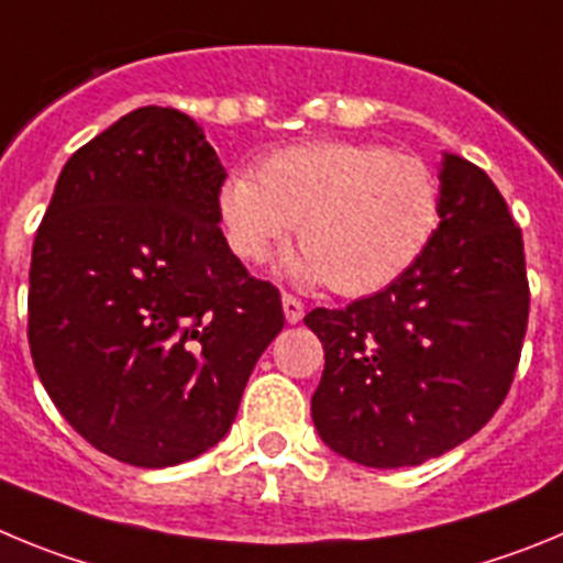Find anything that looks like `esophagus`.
<instances>
[{"label": "esophagus", "mask_w": 563, "mask_h": 563, "mask_svg": "<svg viewBox=\"0 0 563 563\" xmlns=\"http://www.w3.org/2000/svg\"><path fill=\"white\" fill-rule=\"evenodd\" d=\"M283 313H286V319L291 325H297L302 319V313H306V308H302V302L297 300L294 294H283Z\"/></svg>", "instance_id": "esophagus-1"}]
</instances>
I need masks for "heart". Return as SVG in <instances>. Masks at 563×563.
Returning <instances> with one entry per match:
<instances>
[{"label":"heart","instance_id":"obj_1","mask_svg":"<svg viewBox=\"0 0 563 563\" xmlns=\"http://www.w3.org/2000/svg\"><path fill=\"white\" fill-rule=\"evenodd\" d=\"M227 244L266 263L288 244L294 275L342 297H367L407 275L440 227V181L427 162L367 143H308L261 162L257 179L230 176L219 199Z\"/></svg>","mask_w":563,"mask_h":563}]
</instances>
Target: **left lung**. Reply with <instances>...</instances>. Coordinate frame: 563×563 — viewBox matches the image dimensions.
Segmentation results:
<instances>
[{
  "label": "left lung",
  "instance_id": "1",
  "mask_svg": "<svg viewBox=\"0 0 563 563\" xmlns=\"http://www.w3.org/2000/svg\"><path fill=\"white\" fill-rule=\"evenodd\" d=\"M521 230L483 168L443 154L440 227L393 286L313 308L325 347L311 398L319 438L373 468L440 457L503 407L528 331Z\"/></svg>",
  "mask_w": 563,
  "mask_h": 563
}]
</instances>
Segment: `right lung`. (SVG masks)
Masks as SVG:
<instances>
[{
    "mask_svg": "<svg viewBox=\"0 0 563 563\" xmlns=\"http://www.w3.org/2000/svg\"><path fill=\"white\" fill-rule=\"evenodd\" d=\"M224 179L194 120L143 106L69 156L35 232V373L120 463L165 468L219 443L286 322L221 232Z\"/></svg>",
    "mask_w": 563,
    "mask_h": 563,
    "instance_id": "obj_1",
    "label": "right lung"
}]
</instances>
